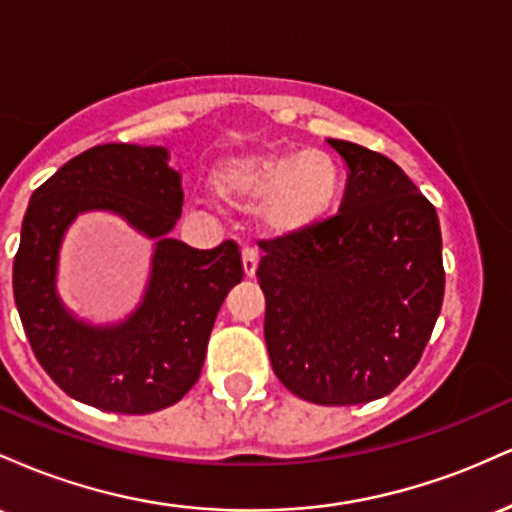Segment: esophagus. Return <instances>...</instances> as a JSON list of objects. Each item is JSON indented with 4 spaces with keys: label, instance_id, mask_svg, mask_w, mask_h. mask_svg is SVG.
Wrapping results in <instances>:
<instances>
[{
    "label": "esophagus",
    "instance_id": "34e87169",
    "mask_svg": "<svg viewBox=\"0 0 512 512\" xmlns=\"http://www.w3.org/2000/svg\"><path fill=\"white\" fill-rule=\"evenodd\" d=\"M240 260H243V274L248 276V279H252V276H255V272H257V252L245 248L243 255H240Z\"/></svg>",
    "mask_w": 512,
    "mask_h": 512
}]
</instances>
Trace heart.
Returning <instances> with one entry per match:
<instances>
[{"label":"heart","instance_id":"b5f03b06","mask_svg":"<svg viewBox=\"0 0 512 512\" xmlns=\"http://www.w3.org/2000/svg\"><path fill=\"white\" fill-rule=\"evenodd\" d=\"M342 168L325 149L250 151L223 158L209 175L211 197L226 209H258L262 236L289 240L310 233L342 195Z\"/></svg>","mask_w":512,"mask_h":512}]
</instances>
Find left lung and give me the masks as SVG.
Returning <instances> with one entry per match:
<instances>
[{
  "instance_id": "8db88e82",
  "label": "left lung",
  "mask_w": 512,
  "mask_h": 512,
  "mask_svg": "<svg viewBox=\"0 0 512 512\" xmlns=\"http://www.w3.org/2000/svg\"><path fill=\"white\" fill-rule=\"evenodd\" d=\"M346 166L342 207L310 233L264 243L257 281L276 378L327 407L390 395L419 363L445 291L433 204L397 163L327 139Z\"/></svg>"
}]
</instances>
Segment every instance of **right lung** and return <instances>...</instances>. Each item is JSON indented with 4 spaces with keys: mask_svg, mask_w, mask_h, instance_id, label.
Returning a JSON list of instances; mask_svg holds the SVG:
<instances>
[{
    "mask_svg": "<svg viewBox=\"0 0 512 512\" xmlns=\"http://www.w3.org/2000/svg\"><path fill=\"white\" fill-rule=\"evenodd\" d=\"M166 146L101 144L33 192L14 260V301L40 366L88 407L115 414L166 409L197 383L223 298L243 279L236 243L197 250L170 231L182 175ZM88 210L120 215L155 240L140 303L117 323L76 316L56 289L61 243Z\"/></svg>",
    "mask_w": 512,
    "mask_h": 512,
    "instance_id": "obj_1",
    "label": "right lung"
}]
</instances>
